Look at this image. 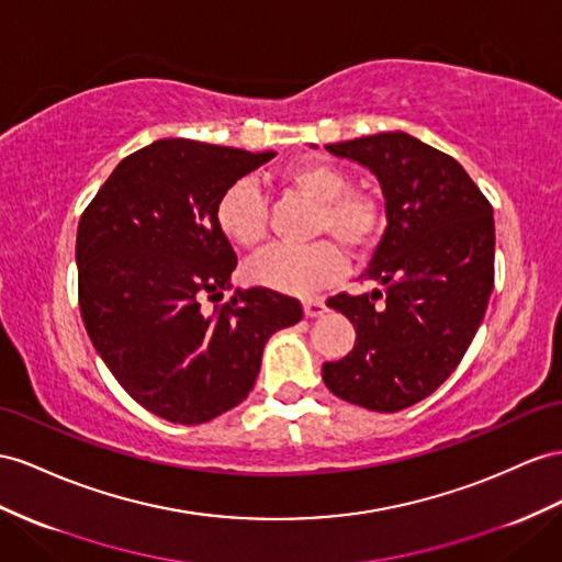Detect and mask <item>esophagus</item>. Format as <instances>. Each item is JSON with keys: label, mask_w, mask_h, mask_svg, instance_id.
<instances>
[{"label": "esophagus", "mask_w": 562, "mask_h": 562, "mask_svg": "<svg viewBox=\"0 0 562 562\" xmlns=\"http://www.w3.org/2000/svg\"><path fill=\"white\" fill-rule=\"evenodd\" d=\"M304 313H306V318H318V315H323L325 313L323 299H306L304 301Z\"/></svg>", "instance_id": "1"}]
</instances>
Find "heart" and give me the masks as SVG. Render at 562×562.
Returning a JSON list of instances; mask_svg holds the SVG:
<instances>
[{
  "mask_svg": "<svg viewBox=\"0 0 562 562\" xmlns=\"http://www.w3.org/2000/svg\"><path fill=\"white\" fill-rule=\"evenodd\" d=\"M282 182L292 192L318 204L313 237H335L356 258L378 247L386 225V209L378 192L353 190L351 172L327 158H306L284 170ZM215 225L239 249L261 247L268 237V201L251 180H237L215 201ZM347 258L335 241L308 247H272L247 263V280L282 294H313L337 282Z\"/></svg>",
  "mask_w": 562,
  "mask_h": 562,
  "instance_id": "heart-1",
  "label": "heart"
}]
</instances>
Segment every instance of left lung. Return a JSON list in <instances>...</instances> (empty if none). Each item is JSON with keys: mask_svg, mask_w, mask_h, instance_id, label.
<instances>
[{"mask_svg": "<svg viewBox=\"0 0 562 562\" xmlns=\"http://www.w3.org/2000/svg\"><path fill=\"white\" fill-rule=\"evenodd\" d=\"M325 149L375 172L386 229L363 272L384 290L327 299L356 344L323 380L349 404L404 411L446 382L477 335L494 290V209L453 156L406 133Z\"/></svg>", "mask_w": 562, "mask_h": 562, "instance_id": "8db88e82", "label": "left lung"}]
</instances>
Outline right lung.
<instances>
[{"label": "right lung", "instance_id": "1", "mask_svg": "<svg viewBox=\"0 0 562 562\" xmlns=\"http://www.w3.org/2000/svg\"><path fill=\"white\" fill-rule=\"evenodd\" d=\"M194 139H158L125 156L80 215L78 301L97 353L139 406L201 425L249 396L272 333L304 318L268 286L221 301L237 254L215 201L270 161Z\"/></svg>", "mask_w": 562, "mask_h": 562}]
</instances>
